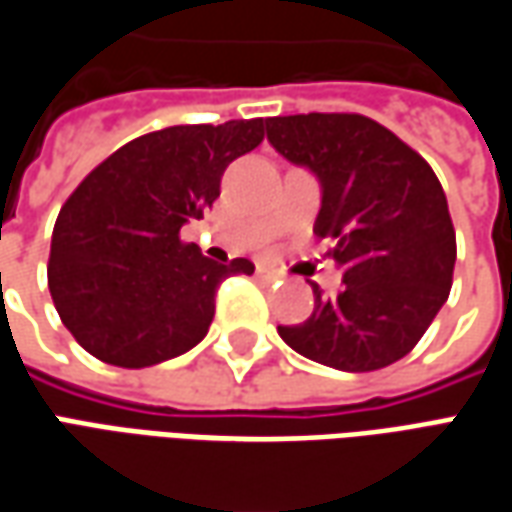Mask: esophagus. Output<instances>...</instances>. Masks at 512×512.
Returning <instances> with one entry per match:
<instances>
[{"instance_id": "obj_1", "label": "esophagus", "mask_w": 512, "mask_h": 512, "mask_svg": "<svg viewBox=\"0 0 512 512\" xmlns=\"http://www.w3.org/2000/svg\"><path fill=\"white\" fill-rule=\"evenodd\" d=\"M256 276L262 278L264 284H273V281H278V278H281V273L270 270V267H256Z\"/></svg>"}]
</instances>
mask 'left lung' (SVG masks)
<instances>
[{
	"instance_id": "left-lung-1",
	"label": "left lung",
	"mask_w": 512,
	"mask_h": 512,
	"mask_svg": "<svg viewBox=\"0 0 512 512\" xmlns=\"http://www.w3.org/2000/svg\"><path fill=\"white\" fill-rule=\"evenodd\" d=\"M267 142L320 183L315 234L334 242L343 290L298 326H278L301 357L365 373L407 357L451 290L454 225L438 175L396 133L359 114L267 119Z\"/></svg>"
}]
</instances>
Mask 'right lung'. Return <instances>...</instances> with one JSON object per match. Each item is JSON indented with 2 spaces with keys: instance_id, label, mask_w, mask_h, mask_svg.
I'll list each match as a JSON object with an SVG mask.
<instances>
[{
  "instance_id": "1",
  "label": "right lung",
  "mask_w": 512,
  "mask_h": 512,
  "mask_svg": "<svg viewBox=\"0 0 512 512\" xmlns=\"http://www.w3.org/2000/svg\"><path fill=\"white\" fill-rule=\"evenodd\" d=\"M264 119L175 125L133 139L91 169L63 203L49 248V292L91 357L150 368L195 348L211 326L222 278L181 228L220 197L225 167L259 147Z\"/></svg>"
}]
</instances>
